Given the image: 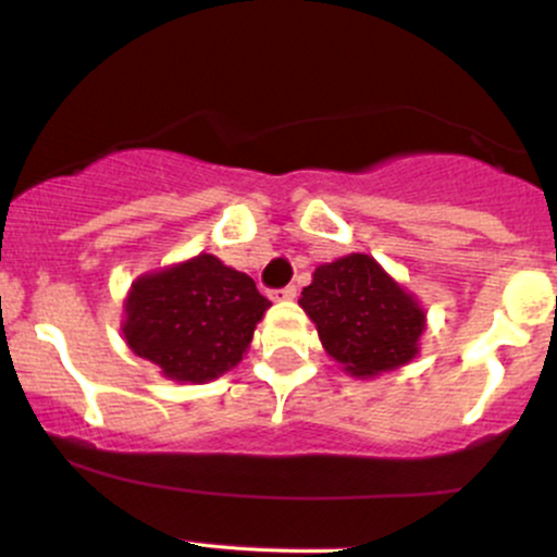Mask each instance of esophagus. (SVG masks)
Returning a JSON list of instances; mask_svg holds the SVG:
<instances>
[{"label": "esophagus", "mask_w": 557, "mask_h": 557, "mask_svg": "<svg viewBox=\"0 0 557 557\" xmlns=\"http://www.w3.org/2000/svg\"><path fill=\"white\" fill-rule=\"evenodd\" d=\"M272 299H274V301H290V299H296V285H285V288L272 290Z\"/></svg>", "instance_id": "34e87169"}]
</instances>
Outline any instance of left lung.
I'll use <instances>...</instances> for the list:
<instances>
[{"label":"left lung","mask_w":557,"mask_h":557,"mask_svg":"<svg viewBox=\"0 0 557 557\" xmlns=\"http://www.w3.org/2000/svg\"><path fill=\"white\" fill-rule=\"evenodd\" d=\"M299 305L318 325L329 356L356 377H374L407 363L425 329L418 301L363 252L314 269Z\"/></svg>","instance_id":"1"}]
</instances>
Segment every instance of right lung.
Here are the masks:
<instances>
[{
  "instance_id": "obj_1",
  "label": "right lung",
  "mask_w": 557,
  "mask_h": 557,
  "mask_svg": "<svg viewBox=\"0 0 557 557\" xmlns=\"http://www.w3.org/2000/svg\"><path fill=\"white\" fill-rule=\"evenodd\" d=\"M272 301L215 256L145 274L126 299L128 347L180 383H207L243 361Z\"/></svg>"
}]
</instances>
